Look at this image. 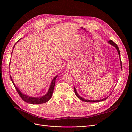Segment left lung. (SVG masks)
Here are the masks:
<instances>
[{
  "label": "left lung",
  "mask_w": 132,
  "mask_h": 132,
  "mask_svg": "<svg viewBox=\"0 0 132 132\" xmlns=\"http://www.w3.org/2000/svg\"><path fill=\"white\" fill-rule=\"evenodd\" d=\"M108 43H109V44H110L111 45L113 46L114 47L116 48V49L117 50V52H118V55H119V60H120V64H121V68L122 69V62H121V54H120V51H119V48L118 47V46L113 41H112V40H110L109 41H108ZM74 93H75V95L77 96L81 100L83 101H85V102H100V101H104L108 97H106V98H104L103 99H101V100H87V99H85L82 98V97H81L80 96L77 91V90H76L75 87H74Z\"/></svg>",
  "instance_id": "1"
}]
</instances>
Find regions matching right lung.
<instances>
[{"label":"right lung","mask_w":132,"mask_h":132,"mask_svg":"<svg viewBox=\"0 0 132 132\" xmlns=\"http://www.w3.org/2000/svg\"><path fill=\"white\" fill-rule=\"evenodd\" d=\"M21 39H22V38H21ZM21 39H20L19 40L16 42V43L15 44V45L14 46V47H13V50H12V52H11V54H12V53H13V50L14 48L15 45H16V43L20 40ZM10 64H9V66H10ZM57 77H58V75L55 76V77H54V78L52 79V80L51 83L49 90H48V91L47 94H46L45 95L42 96H41V97H36L29 96V95H27L25 94H23V93H22V91L20 90V89L18 88V87L16 86L15 84L13 81V79H12L11 75L10 74V78L12 82H13V85H14L15 89H16V90L19 95H20V96L21 97V98L23 100V101H25L27 103H31V104H41V103L47 102L48 101L50 100L51 98L52 97V94H53V92L54 88V86H55V79H56V78Z\"/></svg>","instance_id":"obj_1"}]
</instances>
